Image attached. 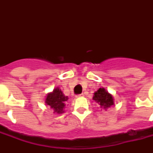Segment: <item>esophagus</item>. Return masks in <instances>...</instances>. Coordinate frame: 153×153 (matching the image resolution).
Returning <instances> with one entry per match:
<instances>
[{
    "label": "esophagus",
    "mask_w": 153,
    "mask_h": 153,
    "mask_svg": "<svg viewBox=\"0 0 153 153\" xmlns=\"http://www.w3.org/2000/svg\"><path fill=\"white\" fill-rule=\"evenodd\" d=\"M82 96H83V94H78V95H76V97H82Z\"/></svg>",
    "instance_id": "esophagus-1"
}]
</instances>
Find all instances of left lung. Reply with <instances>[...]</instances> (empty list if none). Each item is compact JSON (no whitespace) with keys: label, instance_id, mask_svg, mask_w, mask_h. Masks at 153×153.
<instances>
[{"label":"left lung","instance_id":"obj_1","mask_svg":"<svg viewBox=\"0 0 153 153\" xmlns=\"http://www.w3.org/2000/svg\"><path fill=\"white\" fill-rule=\"evenodd\" d=\"M93 99L104 109H107L114 105V98L104 88L98 89V91L94 93Z\"/></svg>","mask_w":153,"mask_h":153}]
</instances>
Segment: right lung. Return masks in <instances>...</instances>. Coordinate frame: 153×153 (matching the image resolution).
I'll return each instance as SVG.
<instances>
[{"label":"right lung","mask_w":153,"mask_h":153,"mask_svg":"<svg viewBox=\"0 0 153 153\" xmlns=\"http://www.w3.org/2000/svg\"><path fill=\"white\" fill-rule=\"evenodd\" d=\"M68 98L63 94L61 90L59 88L55 89L52 93L48 94L47 96L46 103L50 105L51 109H54V113L62 114L65 107V102H67Z\"/></svg>","instance_id":"1"}]
</instances>
